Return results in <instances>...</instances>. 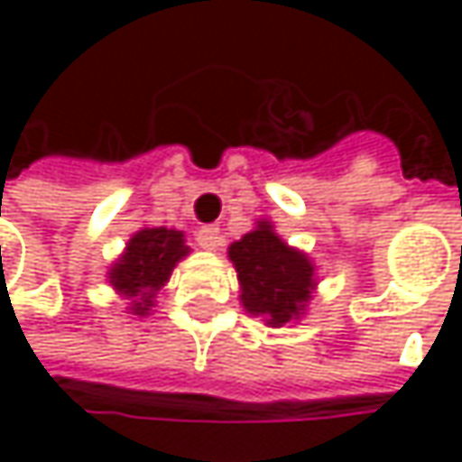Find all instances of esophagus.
Segmentation results:
<instances>
[{"mask_svg":"<svg viewBox=\"0 0 462 462\" xmlns=\"http://www.w3.org/2000/svg\"><path fill=\"white\" fill-rule=\"evenodd\" d=\"M195 240H198V245H200V248L214 251V248L219 245V227H217V225L198 227V232H195Z\"/></svg>","mask_w":462,"mask_h":462,"instance_id":"1","label":"esophagus"}]
</instances>
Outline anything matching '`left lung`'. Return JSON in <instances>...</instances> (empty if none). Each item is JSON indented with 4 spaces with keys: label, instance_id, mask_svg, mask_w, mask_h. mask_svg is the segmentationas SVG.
<instances>
[{
    "label": "left lung",
    "instance_id": "obj_1",
    "mask_svg": "<svg viewBox=\"0 0 462 462\" xmlns=\"http://www.w3.org/2000/svg\"><path fill=\"white\" fill-rule=\"evenodd\" d=\"M227 254L245 313L264 316L270 326H283L305 313L316 289V267L308 254L283 243L270 222H256V230L235 240Z\"/></svg>",
    "mask_w": 462,
    "mask_h": 462
}]
</instances>
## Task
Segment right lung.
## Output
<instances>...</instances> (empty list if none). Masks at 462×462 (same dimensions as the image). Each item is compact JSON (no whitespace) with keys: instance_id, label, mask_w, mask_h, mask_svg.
Wrapping results in <instances>:
<instances>
[{"instance_id":"obj_1","label":"right lung","mask_w":462,"mask_h":462,"mask_svg":"<svg viewBox=\"0 0 462 462\" xmlns=\"http://www.w3.org/2000/svg\"><path fill=\"white\" fill-rule=\"evenodd\" d=\"M189 254L184 235L165 227H143L125 245L123 256L106 273L115 291L131 300V313L146 316L154 305V294L168 283L173 267Z\"/></svg>"}]
</instances>
